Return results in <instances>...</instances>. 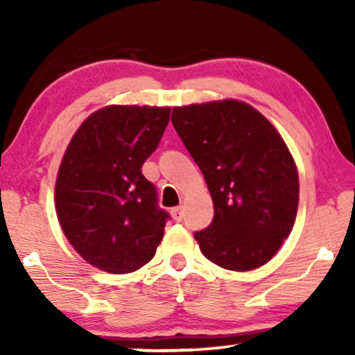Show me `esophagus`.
Here are the masks:
<instances>
[{
	"label": "esophagus",
	"instance_id": "obj_1",
	"mask_svg": "<svg viewBox=\"0 0 355 355\" xmlns=\"http://www.w3.org/2000/svg\"><path fill=\"white\" fill-rule=\"evenodd\" d=\"M172 217L175 222H182L183 218V209L182 207H175V209H172Z\"/></svg>",
	"mask_w": 355,
	"mask_h": 355
}]
</instances>
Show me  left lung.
<instances>
[{
    "instance_id": "obj_1",
    "label": "left lung",
    "mask_w": 355,
    "mask_h": 355,
    "mask_svg": "<svg viewBox=\"0 0 355 355\" xmlns=\"http://www.w3.org/2000/svg\"><path fill=\"white\" fill-rule=\"evenodd\" d=\"M172 123L200 166L214 220L197 232L202 254L227 270L262 267L291 235L299 172L282 135L240 100L173 107Z\"/></svg>"
}]
</instances>
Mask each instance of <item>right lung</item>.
I'll list each match as a JSON object with an SVG mask.
<instances>
[{"label": "right lung", "mask_w": 355, "mask_h": 355, "mask_svg": "<svg viewBox=\"0 0 355 355\" xmlns=\"http://www.w3.org/2000/svg\"><path fill=\"white\" fill-rule=\"evenodd\" d=\"M170 107L108 105L78 126L55 183L64 237L89 266L130 274L153 259L168 214L141 165L157 150Z\"/></svg>", "instance_id": "add662e5"}]
</instances>
